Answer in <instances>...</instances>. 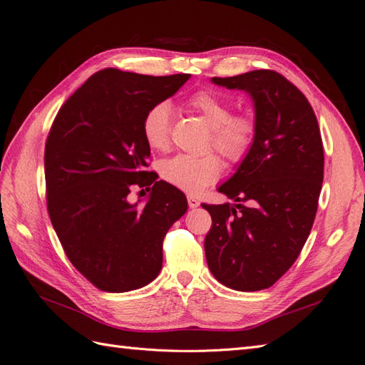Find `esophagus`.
<instances>
[{"instance_id": "1", "label": "esophagus", "mask_w": 365, "mask_h": 365, "mask_svg": "<svg viewBox=\"0 0 365 365\" xmlns=\"http://www.w3.org/2000/svg\"><path fill=\"white\" fill-rule=\"evenodd\" d=\"M187 202H189V207H190V209H195V207H198V205H200V201L196 200L193 195H189V196H187Z\"/></svg>"}]
</instances>
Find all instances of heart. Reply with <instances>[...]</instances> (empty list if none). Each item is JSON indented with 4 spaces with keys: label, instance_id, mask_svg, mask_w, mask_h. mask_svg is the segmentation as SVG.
<instances>
[{
    "label": "heart",
    "instance_id": "obj_1",
    "mask_svg": "<svg viewBox=\"0 0 365 365\" xmlns=\"http://www.w3.org/2000/svg\"><path fill=\"white\" fill-rule=\"evenodd\" d=\"M189 104L212 129L209 145L232 164L241 163L252 150L256 135L255 121L247 115H232V106L221 96L201 91L190 96ZM172 112L167 103L153 106L143 120V135L153 150L170 145ZM222 167L213 155H176L161 163V176L187 193H200L221 176Z\"/></svg>",
    "mask_w": 365,
    "mask_h": 365
}]
</instances>
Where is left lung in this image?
I'll use <instances>...</instances> for the list:
<instances>
[{
  "label": "left lung",
  "mask_w": 365,
  "mask_h": 365,
  "mask_svg": "<svg viewBox=\"0 0 365 365\" xmlns=\"http://www.w3.org/2000/svg\"><path fill=\"white\" fill-rule=\"evenodd\" d=\"M247 92L255 107V143L218 187L235 204H202L212 216L204 241L207 265L229 289H269L307 241L324 180L319 125L307 98L274 71L212 78Z\"/></svg>",
  "instance_id": "obj_1"
}]
</instances>
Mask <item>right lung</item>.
<instances>
[{
  "instance_id": "obj_1",
  "label": "right lung",
  "mask_w": 365,
  "mask_h": 365,
  "mask_svg": "<svg viewBox=\"0 0 365 365\" xmlns=\"http://www.w3.org/2000/svg\"><path fill=\"white\" fill-rule=\"evenodd\" d=\"M189 78L104 68L52 124L44 152L48 216L67 258L100 290L130 292L158 277L164 236L187 212L185 195L145 170L143 120ZM135 185H153L144 206L126 200Z\"/></svg>"
}]
</instances>
